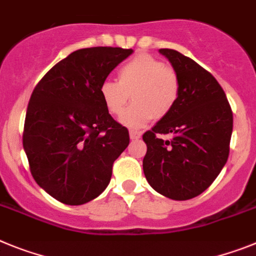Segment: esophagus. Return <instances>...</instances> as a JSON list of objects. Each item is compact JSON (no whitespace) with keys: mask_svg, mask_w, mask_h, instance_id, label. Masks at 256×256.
I'll use <instances>...</instances> for the list:
<instances>
[{"mask_svg":"<svg viewBox=\"0 0 256 256\" xmlns=\"http://www.w3.org/2000/svg\"><path fill=\"white\" fill-rule=\"evenodd\" d=\"M140 136H142L140 131H136V130H131L130 131V138L132 139V140H136V139H139Z\"/></svg>","mask_w":256,"mask_h":256,"instance_id":"34e87169","label":"esophagus"}]
</instances>
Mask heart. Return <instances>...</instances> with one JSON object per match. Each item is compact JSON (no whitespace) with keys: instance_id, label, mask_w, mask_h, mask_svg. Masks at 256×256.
<instances>
[{"instance_id":"obj_1","label":"heart","mask_w":256,"mask_h":256,"mask_svg":"<svg viewBox=\"0 0 256 256\" xmlns=\"http://www.w3.org/2000/svg\"><path fill=\"white\" fill-rule=\"evenodd\" d=\"M182 92L180 76L172 66L150 54H138L117 70V81L104 80L99 95L106 110L121 116L130 95L133 104L121 122L130 128H140L150 120L164 118L176 106Z\"/></svg>"}]
</instances>
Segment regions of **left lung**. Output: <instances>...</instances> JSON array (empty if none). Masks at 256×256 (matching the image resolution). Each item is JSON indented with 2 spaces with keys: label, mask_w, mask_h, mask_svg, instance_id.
I'll use <instances>...</instances> for the list:
<instances>
[{
  "label": "left lung",
  "mask_w": 256,
  "mask_h": 256,
  "mask_svg": "<svg viewBox=\"0 0 256 256\" xmlns=\"http://www.w3.org/2000/svg\"><path fill=\"white\" fill-rule=\"evenodd\" d=\"M160 52L180 76L182 92L174 110L143 134V170L153 190L184 201L208 190L226 165L233 113L208 70L172 48ZM168 134L173 138L164 141L160 135Z\"/></svg>",
  "instance_id": "left-lung-1"
}]
</instances>
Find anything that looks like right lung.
I'll return each mask as SVG.
<instances>
[{"instance_id":"obj_1","label":"right lung","mask_w":256,"mask_h":256,"mask_svg":"<svg viewBox=\"0 0 256 256\" xmlns=\"http://www.w3.org/2000/svg\"><path fill=\"white\" fill-rule=\"evenodd\" d=\"M131 54V48L108 46L73 51L30 95L23 131L30 170L36 183L66 205L96 198L130 143L128 128L104 106L99 86Z\"/></svg>"}]
</instances>
